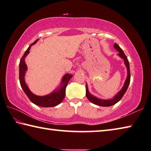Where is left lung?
Returning a JSON list of instances; mask_svg holds the SVG:
<instances>
[{
	"mask_svg": "<svg viewBox=\"0 0 151 151\" xmlns=\"http://www.w3.org/2000/svg\"><path fill=\"white\" fill-rule=\"evenodd\" d=\"M115 49L117 50V51L119 52L118 55L121 58L124 60V63L127 68V78L125 80V83H124V85L123 86V88H121V90L118 92V93L115 95V96L113 97L112 99H101L100 98H98L96 96H93V95L89 93V91L88 90V84L86 83V96L88 97V99L90 101L91 103H93V104L99 105V106H102V107H109L111 106V105H113L117 104V102H119L122 98L123 96H124V94L125 93V92L127 89L128 87L129 86V83H130V80H131V73H130V68H129V63L127 58L125 55V54H124L123 51L122 49L119 46H118L117 44L115 43V44L113 45Z\"/></svg>",
	"mask_w": 151,
	"mask_h": 151,
	"instance_id": "8db88e82",
	"label": "left lung"
}]
</instances>
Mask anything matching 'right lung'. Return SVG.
I'll use <instances>...</instances> for the list:
<instances>
[{
    "instance_id": "add662e5",
    "label": "right lung",
    "mask_w": 151,
    "mask_h": 151,
    "mask_svg": "<svg viewBox=\"0 0 151 151\" xmlns=\"http://www.w3.org/2000/svg\"><path fill=\"white\" fill-rule=\"evenodd\" d=\"M38 39L34 41L32 44H30V46L28 47V48L26 50L23 56L20 59V64H19V80L20 86L22 87L23 91H24L26 96H28L29 99L36 105L40 107H55L56 105H59L61 102L63 101L64 99L65 95V89L66 86L68 85V81H70V79L72 78V75L71 74L66 73L63 76L61 81V83L60 86L53 91L52 93L50 94L46 95V96H36V95L34 94L32 92L30 89L28 88V86L26 85L25 81V74L26 71H27V65H26L25 63V58L26 57L29 52H30V50L32 46L36 44V43L38 42Z\"/></svg>"
}]
</instances>
